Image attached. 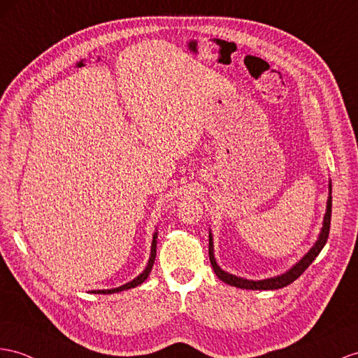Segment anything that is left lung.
<instances>
[{
	"label": "left lung",
	"mask_w": 358,
	"mask_h": 358,
	"mask_svg": "<svg viewBox=\"0 0 358 358\" xmlns=\"http://www.w3.org/2000/svg\"><path fill=\"white\" fill-rule=\"evenodd\" d=\"M328 200H327V211L324 215V223H322V229L319 232V237L316 240L315 245L311 246V249L305 254L298 263L293 264L287 272L276 275L272 278H266V280H246V278H241L237 275H232L229 272H226L215 261L214 255V240H213V234L211 229H209V261H211L215 275L219 276V280L223 282L238 287V289H246V290H278L282 289V287L292 284L293 281L298 280V278L305 272L313 261L316 259V257L320 254V250L324 249L327 245L328 235H329V224H331V206H333V197H331V180L328 184Z\"/></svg>",
	"instance_id": "obj_1"
}]
</instances>
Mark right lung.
<instances>
[{"label": "right lung", "mask_w": 358, "mask_h": 358, "mask_svg": "<svg viewBox=\"0 0 358 358\" xmlns=\"http://www.w3.org/2000/svg\"><path fill=\"white\" fill-rule=\"evenodd\" d=\"M156 238H158V231H156L153 234V240H152V248H150V257H149V263H147L145 268L143 270L141 273H139L136 278H134L132 281L126 282L124 285H120L117 287V289H106V290H92L91 293H95V294H112V293H118V292H123V290H129V289H135V287H138L139 284H143L147 276L150 275L152 272V267H153V263H155V258H156Z\"/></svg>", "instance_id": "1"}]
</instances>
